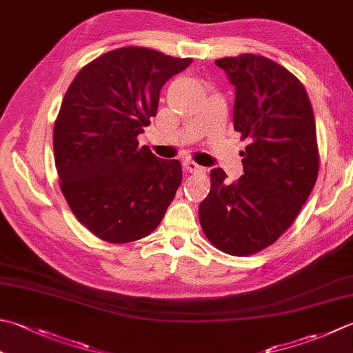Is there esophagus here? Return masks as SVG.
Masks as SVG:
<instances>
[{
  "instance_id": "esophagus-1",
  "label": "esophagus",
  "mask_w": 353,
  "mask_h": 353,
  "mask_svg": "<svg viewBox=\"0 0 353 353\" xmlns=\"http://www.w3.org/2000/svg\"><path fill=\"white\" fill-rule=\"evenodd\" d=\"M183 167L188 170L190 172H203L205 171V168L200 167V165L196 163L194 161H185L183 162Z\"/></svg>"
}]
</instances>
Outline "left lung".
I'll list each match as a JSON object with an SVG mask.
<instances>
[{
  "mask_svg": "<svg viewBox=\"0 0 353 353\" xmlns=\"http://www.w3.org/2000/svg\"><path fill=\"white\" fill-rule=\"evenodd\" d=\"M216 64L236 87L234 130L250 143L239 181L226 183L222 168L211 170L199 220L211 245L245 257L277 241L312 191L320 170L315 117L300 79L272 59L243 53Z\"/></svg>",
  "mask_w": 353,
  "mask_h": 353,
  "instance_id": "1",
  "label": "left lung"
}]
</instances>
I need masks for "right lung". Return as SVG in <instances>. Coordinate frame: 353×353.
Returning a JSON list of instances; mask_svg holds the SVG:
<instances>
[{
  "label": "right lung",
  "mask_w": 353,
  "mask_h": 353,
  "mask_svg": "<svg viewBox=\"0 0 353 353\" xmlns=\"http://www.w3.org/2000/svg\"><path fill=\"white\" fill-rule=\"evenodd\" d=\"M191 58L147 47H121L74 76L53 128L59 188L79 222L110 243L150 236L182 182L179 161L139 147L159 94Z\"/></svg>",
  "instance_id": "obj_1"
}]
</instances>
